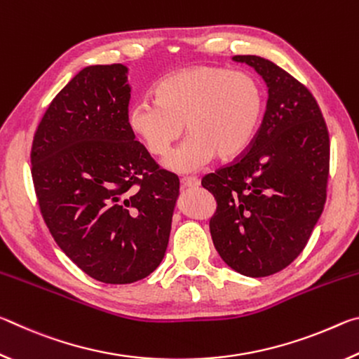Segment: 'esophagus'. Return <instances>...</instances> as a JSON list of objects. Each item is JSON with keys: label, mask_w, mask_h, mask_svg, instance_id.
<instances>
[{"label": "esophagus", "mask_w": 359, "mask_h": 359, "mask_svg": "<svg viewBox=\"0 0 359 359\" xmlns=\"http://www.w3.org/2000/svg\"><path fill=\"white\" fill-rule=\"evenodd\" d=\"M180 184L184 188H196L199 185V180L196 177H182Z\"/></svg>", "instance_id": "34e87169"}]
</instances>
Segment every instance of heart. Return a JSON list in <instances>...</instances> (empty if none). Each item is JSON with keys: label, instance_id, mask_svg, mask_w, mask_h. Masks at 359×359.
Masks as SVG:
<instances>
[{"label": "heart", "instance_id": "1", "mask_svg": "<svg viewBox=\"0 0 359 359\" xmlns=\"http://www.w3.org/2000/svg\"><path fill=\"white\" fill-rule=\"evenodd\" d=\"M264 111V88L248 71L201 65L161 79L155 100L133 102L130 131L154 156H165L184 133L190 136L166 158L177 172H193L217 155L233 160L250 147Z\"/></svg>", "mask_w": 359, "mask_h": 359}]
</instances>
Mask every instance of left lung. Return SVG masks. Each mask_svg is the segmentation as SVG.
Here are the masks:
<instances>
[{
	"label": "left lung",
	"mask_w": 359,
	"mask_h": 359,
	"mask_svg": "<svg viewBox=\"0 0 359 359\" xmlns=\"http://www.w3.org/2000/svg\"><path fill=\"white\" fill-rule=\"evenodd\" d=\"M267 85L253 142L233 163L204 175L217 210L209 222L218 255L247 277L280 272L299 257L326 203L330 135L306 85L257 55H236Z\"/></svg>",
	"instance_id": "8db88e82"
}]
</instances>
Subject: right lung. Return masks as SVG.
I'll return each mask as SVG.
<instances>
[{"mask_svg":"<svg viewBox=\"0 0 359 359\" xmlns=\"http://www.w3.org/2000/svg\"><path fill=\"white\" fill-rule=\"evenodd\" d=\"M126 72L120 63L79 72L42 115L29 155L41 214L58 247L85 274L112 285L160 266L180 185L128 128Z\"/></svg>","mask_w":359,"mask_h":359,"instance_id":"add662e5","label":"right lung"}]
</instances>
